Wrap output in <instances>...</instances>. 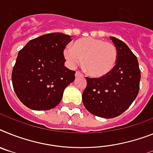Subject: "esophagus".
<instances>
[{
	"label": "esophagus",
	"mask_w": 153,
	"mask_h": 153,
	"mask_svg": "<svg viewBox=\"0 0 153 153\" xmlns=\"http://www.w3.org/2000/svg\"><path fill=\"white\" fill-rule=\"evenodd\" d=\"M81 76H83V74L80 72V71H76L75 73V77H81Z\"/></svg>",
	"instance_id": "1"
}]
</instances>
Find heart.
I'll return each instance as SVG.
<instances>
[{
  "label": "heart",
  "mask_w": 153,
  "mask_h": 153,
  "mask_svg": "<svg viewBox=\"0 0 153 153\" xmlns=\"http://www.w3.org/2000/svg\"><path fill=\"white\" fill-rule=\"evenodd\" d=\"M64 56L71 68H75L83 61V66L89 75L100 78L114 70L118 53L112 43L102 39L84 38L75 41L72 48L67 47Z\"/></svg>",
  "instance_id": "b5f03b06"
}]
</instances>
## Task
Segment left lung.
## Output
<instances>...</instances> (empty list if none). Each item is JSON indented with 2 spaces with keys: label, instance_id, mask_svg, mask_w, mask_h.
<instances>
[{
  "label": "left lung",
  "instance_id": "1",
  "mask_svg": "<svg viewBox=\"0 0 153 153\" xmlns=\"http://www.w3.org/2000/svg\"><path fill=\"white\" fill-rule=\"evenodd\" d=\"M117 50L114 70L100 78L86 77L82 102L88 112L103 118L119 116L131 105L139 91L141 72L138 59L123 41L110 36Z\"/></svg>",
  "mask_w": 153,
  "mask_h": 153
}]
</instances>
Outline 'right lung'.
Masks as SVG:
<instances>
[{
    "instance_id": "obj_1",
    "label": "right lung",
    "mask_w": 153,
    "mask_h": 153,
    "mask_svg": "<svg viewBox=\"0 0 153 153\" xmlns=\"http://www.w3.org/2000/svg\"><path fill=\"white\" fill-rule=\"evenodd\" d=\"M71 37L53 33L31 39L19 52L11 74L14 90L28 108H54L65 88L73 82L75 71L65 66L64 50Z\"/></svg>"
}]
</instances>
